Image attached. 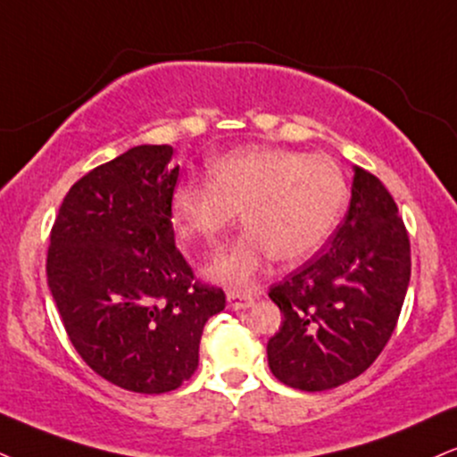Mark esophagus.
Instances as JSON below:
<instances>
[{
    "mask_svg": "<svg viewBox=\"0 0 457 457\" xmlns=\"http://www.w3.org/2000/svg\"><path fill=\"white\" fill-rule=\"evenodd\" d=\"M227 301H228V307L235 309V312H239V309H247L252 307V303H254V298L250 295H244V292H228L227 295Z\"/></svg>",
    "mask_w": 457,
    "mask_h": 457,
    "instance_id": "obj_1",
    "label": "esophagus"
}]
</instances>
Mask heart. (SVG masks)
<instances>
[{
	"label": "heart",
	"instance_id": "b5f03b06",
	"mask_svg": "<svg viewBox=\"0 0 457 457\" xmlns=\"http://www.w3.org/2000/svg\"><path fill=\"white\" fill-rule=\"evenodd\" d=\"M210 179L171 193L178 237L213 245L239 222L245 233L213 258L210 275L244 288L275 256L298 264L318 254L345 210L347 184L335 161L286 148H239L210 162Z\"/></svg>",
	"mask_w": 457,
	"mask_h": 457
}]
</instances>
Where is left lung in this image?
Returning a JSON list of instances; mask_svg holds the SVG:
<instances>
[{
	"label": "left lung",
	"mask_w": 457,
	"mask_h": 457,
	"mask_svg": "<svg viewBox=\"0 0 457 457\" xmlns=\"http://www.w3.org/2000/svg\"><path fill=\"white\" fill-rule=\"evenodd\" d=\"M411 278V245L392 195L353 167L347 216L324 254L269 290L284 313L267 343L281 384L322 392L362 375L390 341Z\"/></svg>",
	"instance_id": "obj_1"
}]
</instances>
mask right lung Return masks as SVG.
<instances>
[{"instance_id":"obj_1","label":"right lung","mask_w":457,"mask_h":457,"mask_svg":"<svg viewBox=\"0 0 457 457\" xmlns=\"http://www.w3.org/2000/svg\"><path fill=\"white\" fill-rule=\"evenodd\" d=\"M171 145H135L95 167L61 203L48 288L95 373L139 394L171 392L199 366L203 326L227 305L176 247Z\"/></svg>"}]
</instances>
